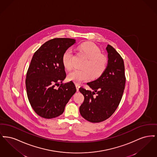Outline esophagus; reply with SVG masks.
<instances>
[{"label":"esophagus","mask_w":157,"mask_h":157,"mask_svg":"<svg viewBox=\"0 0 157 157\" xmlns=\"http://www.w3.org/2000/svg\"><path fill=\"white\" fill-rule=\"evenodd\" d=\"M75 86H76V90H77V91H78V90H79V88H80V85H79V84H78V83H76V84H75Z\"/></svg>","instance_id":"1"}]
</instances>
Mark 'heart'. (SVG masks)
I'll return each mask as SVG.
<instances>
[{"mask_svg":"<svg viewBox=\"0 0 157 157\" xmlns=\"http://www.w3.org/2000/svg\"><path fill=\"white\" fill-rule=\"evenodd\" d=\"M78 49L87 59L82 67L83 70L75 69L69 74V80L81 83L89 79L90 75L92 78H95L102 75L107 67L108 60L97 46L92 42H85L79 45ZM72 56L71 49H67L62 55L63 65L67 70L73 67Z\"/></svg>","mask_w":157,"mask_h":157,"instance_id":"1","label":"heart"}]
</instances>
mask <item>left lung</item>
I'll return each instance as SVG.
<instances>
[{"label": "left lung", "instance_id": "obj_1", "mask_svg": "<svg viewBox=\"0 0 157 157\" xmlns=\"http://www.w3.org/2000/svg\"><path fill=\"white\" fill-rule=\"evenodd\" d=\"M108 65L97 79L88 82L92 90L82 87L79 91L84 101L79 108L82 117L90 122L97 123L109 118L115 111L122 97L126 78L123 59L111 45L106 48Z\"/></svg>", "mask_w": 157, "mask_h": 157}]
</instances>
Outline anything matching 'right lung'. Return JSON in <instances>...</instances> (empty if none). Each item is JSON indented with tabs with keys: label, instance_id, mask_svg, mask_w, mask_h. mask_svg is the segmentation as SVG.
<instances>
[{
	"label": "right lung",
	"instance_id": "right-lung-1",
	"mask_svg": "<svg viewBox=\"0 0 157 157\" xmlns=\"http://www.w3.org/2000/svg\"><path fill=\"white\" fill-rule=\"evenodd\" d=\"M75 39L55 38L46 42L35 52L28 68L26 88L34 111L46 119L60 115L76 91L72 81L62 83L66 78L62 55ZM61 83L56 89V85Z\"/></svg>",
	"mask_w": 157,
	"mask_h": 157
}]
</instances>
